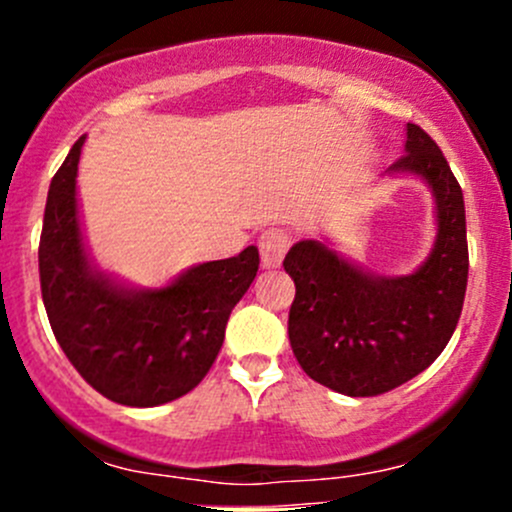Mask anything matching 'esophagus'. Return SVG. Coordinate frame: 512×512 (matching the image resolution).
I'll use <instances>...</instances> for the list:
<instances>
[{"label": "esophagus", "mask_w": 512, "mask_h": 512, "mask_svg": "<svg viewBox=\"0 0 512 512\" xmlns=\"http://www.w3.org/2000/svg\"><path fill=\"white\" fill-rule=\"evenodd\" d=\"M289 235L287 230H282V227H272V230L262 232L260 237V260H262V267H280L282 260H285L287 250H289Z\"/></svg>", "instance_id": "34e87169"}]
</instances>
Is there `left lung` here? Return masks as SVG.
Returning a JSON list of instances; mask_svg holds the SVG:
<instances>
[{
    "label": "left lung",
    "instance_id": "obj_1",
    "mask_svg": "<svg viewBox=\"0 0 512 512\" xmlns=\"http://www.w3.org/2000/svg\"><path fill=\"white\" fill-rule=\"evenodd\" d=\"M391 173H416L436 198L438 235L406 277H374L317 240L292 245L289 344L309 379L347 396H379L438 359L456 332L468 285L463 190L441 148L416 123Z\"/></svg>",
    "mask_w": 512,
    "mask_h": 512
}]
</instances>
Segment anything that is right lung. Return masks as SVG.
Returning a JSON list of instances; mask_svg holds the SVG:
<instances>
[{
    "mask_svg": "<svg viewBox=\"0 0 512 512\" xmlns=\"http://www.w3.org/2000/svg\"><path fill=\"white\" fill-rule=\"evenodd\" d=\"M84 136L51 178L39 240L41 299L56 342L98 394L158 406L193 391L213 366L232 307L260 267L255 245L205 262L173 285L133 292L91 267L81 242L76 170Z\"/></svg>",
    "mask_w": 512,
    "mask_h": 512,
    "instance_id": "add662e5",
    "label": "right lung"
}]
</instances>
